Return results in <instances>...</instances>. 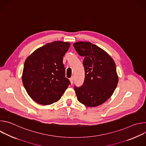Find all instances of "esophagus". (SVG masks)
Segmentation results:
<instances>
[{
  "mask_svg": "<svg viewBox=\"0 0 146 146\" xmlns=\"http://www.w3.org/2000/svg\"><path fill=\"white\" fill-rule=\"evenodd\" d=\"M70 81V84L72 85L73 84V81H74V78H73V77H71L70 79H69Z\"/></svg>",
  "mask_w": 146,
  "mask_h": 146,
  "instance_id": "1",
  "label": "esophagus"
}]
</instances>
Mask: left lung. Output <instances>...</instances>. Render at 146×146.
Returning a JSON list of instances; mask_svg holds the SVG:
<instances>
[{
	"label": "left lung",
	"mask_w": 146,
	"mask_h": 146,
	"mask_svg": "<svg viewBox=\"0 0 146 146\" xmlns=\"http://www.w3.org/2000/svg\"><path fill=\"white\" fill-rule=\"evenodd\" d=\"M73 46L84 57V83L80 87L74 86L77 100L88 107L99 106L111 96L117 86L115 62L108 52L90 42L78 41Z\"/></svg>",
	"instance_id": "8db88e82"
}]
</instances>
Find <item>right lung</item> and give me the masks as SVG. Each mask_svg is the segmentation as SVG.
I'll return each mask as SVG.
<instances>
[{
  "instance_id": "right-lung-1",
  "label": "right lung",
  "mask_w": 146,
  "mask_h": 146,
  "mask_svg": "<svg viewBox=\"0 0 146 146\" xmlns=\"http://www.w3.org/2000/svg\"><path fill=\"white\" fill-rule=\"evenodd\" d=\"M70 43L55 41L36 49L25 61L22 81L36 103L50 105L58 101L70 84L65 77L63 57Z\"/></svg>"
}]
</instances>
